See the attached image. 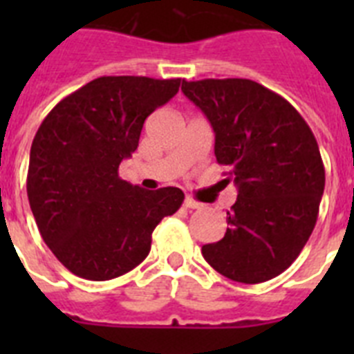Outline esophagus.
<instances>
[{
	"mask_svg": "<svg viewBox=\"0 0 354 354\" xmlns=\"http://www.w3.org/2000/svg\"><path fill=\"white\" fill-rule=\"evenodd\" d=\"M184 205H186L187 209H200V207H202V204H200V202H196L195 198H192V196H186V200H184Z\"/></svg>",
	"mask_w": 354,
	"mask_h": 354,
	"instance_id": "34e87169",
	"label": "esophagus"
}]
</instances>
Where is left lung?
I'll return each mask as SVG.
<instances>
[{
	"label": "left lung",
	"instance_id": "1",
	"mask_svg": "<svg viewBox=\"0 0 354 354\" xmlns=\"http://www.w3.org/2000/svg\"><path fill=\"white\" fill-rule=\"evenodd\" d=\"M183 92L211 122L216 161L237 186L223 239L202 255L234 282L271 280L298 259L317 221L324 165L314 133L252 80L183 81Z\"/></svg>",
	"mask_w": 354,
	"mask_h": 354
}]
</instances>
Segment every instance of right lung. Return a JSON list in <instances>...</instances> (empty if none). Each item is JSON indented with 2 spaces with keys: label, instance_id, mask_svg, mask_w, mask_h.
Listing matches in <instances>:
<instances>
[{
  "label": "right lung",
  "instance_id": "1",
  "mask_svg": "<svg viewBox=\"0 0 354 354\" xmlns=\"http://www.w3.org/2000/svg\"><path fill=\"white\" fill-rule=\"evenodd\" d=\"M180 80L102 76L62 99L37 131L28 200L40 236L71 273L111 280L145 261L152 232L183 205L179 187L147 192L118 177L145 118Z\"/></svg>",
  "mask_w": 354,
  "mask_h": 354
}]
</instances>
